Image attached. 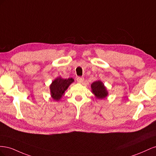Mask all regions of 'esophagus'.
<instances>
[{
	"label": "esophagus",
	"mask_w": 156,
	"mask_h": 156,
	"mask_svg": "<svg viewBox=\"0 0 156 156\" xmlns=\"http://www.w3.org/2000/svg\"><path fill=\"white\" fill-rule=\"evenodd\" d=\"M84 81V78L83 77H78L77 78V81L79 83H82Z\"/></svg>",
	"instance_id": "esophagus-1"
}]
</instances>
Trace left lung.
<instances>
[{"instance_id":"left-lung-1","label":"left lung","mask_w":156,"mask_h":156,"mask_svg":"<svg viewBox=\"0 0 156 156\" xmlns=\"http://www.w3.org/2000/svg\"><path fill=\"white\" fill-rule=\"evenodd\" d=\"M92 92L98 99H104L108 95L106 87L101 81H96L91 84Z\"/></svg>"}]
</instances>
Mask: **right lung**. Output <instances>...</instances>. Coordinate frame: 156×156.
Here are the masks:
<instances>
[{
  "mask_svg": "<svg viewBox=\"0 0 156 156\" xmlns=\"http://www.w3.org/2000/svg\"><path fill=\"white\" fill-rule=\"evenodd\" d=\"M74 81L73 78L63 79L57 77L52 82L50 85V92L52 98L55 101H59L68 87Z\"/></svg>",
  "mask_w": 156,
  "mask_h": 156,
  "instance_id": "obj_1",
  "label": "right lung"
}]
</instances>
